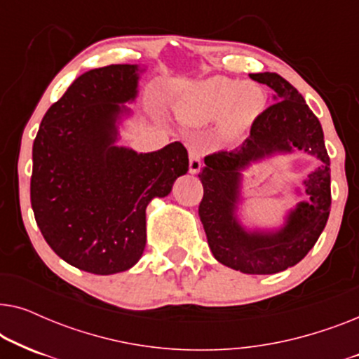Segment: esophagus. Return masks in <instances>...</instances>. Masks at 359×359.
<instances>
[{
	"instance_id": "1",
	"label": "esophagus",
	"mask_w": 359,
	"mask_h": 359,
	"mask_svg": "<svg viewBox=\"0 0 359 359\" xmlns=\"http://www.w3.org/2000/svg\"><path fill=\"white\" fill-rule=\"evenodd\" d=\"M201 166H203V161H201V155L196 147H191L189 149V173L196 175L199 173Z\"/></svg>"
}]
</instances>
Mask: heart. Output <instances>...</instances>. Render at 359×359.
<instances>
[{
    "instance_id": "b5f03b06",
    "label": "heart",
    "mask_w": 359,
    "mask_h": 359,
    "mask_svg": "<svg viewBox=\"0 0 359 359\" xmlns=\"http://www.w3.org/2000/svg\"><path fill=\"white\" fill-rule=\"evenodd\" d=\"M266 104L263 90L253 83H238L227 76H212L201 83L191 97L184 116L194 124L224 121L225 129H248Z\"/></svg>"
}]
</instances>
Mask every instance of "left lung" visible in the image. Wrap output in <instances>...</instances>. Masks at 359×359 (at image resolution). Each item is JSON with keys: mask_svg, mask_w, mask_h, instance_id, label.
Returning a JSON list of instances; mask_svg holds the SVG:
<instances>
[{"mask_svg": "<svg viewBox=\"0 0 359 359\" xmlns=\"http://www.w3.org/2000/svg\"><path fill=\"white\" fill-rule=\"evenodd\" d=\"M250 78L271 88L276 102L258 116L242 145L205 156L199 173L204 188L199 217L219 263L245 274H274L301 262L325 229L332 204L330 158L320 122L301 93L278 73H252ZM294 149L307 151L323 161L304 182L308 201L290 211L283 228H243L236 215L241 171L255 161Z\"/></svg>", "mask_w": 359, "mask_h": 359, "instance_id": "8db88e82", "label": "left lung"}]
</instances>
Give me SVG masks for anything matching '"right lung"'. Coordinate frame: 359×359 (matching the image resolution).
Listing matches in <instances>:
<instances>
[{"mask_svg":"<svg viewBox=\"0 0 359 359\" xmlns=\"http://www.w3.org/2000/svg\"><path fill=\"white\" fill-rule=\"evenodd\" d=\"M140 72L109 65L83 73L48 107L34 140L36 222L63 262L93 274L121 273L139 262L147 205L168 196L189 166L181 142L150 154L116 145Z\"/></svg>","mask_w":359,"mask_h":359,"instance_id":"add662e5","label":"right lung"}]
</instances>
